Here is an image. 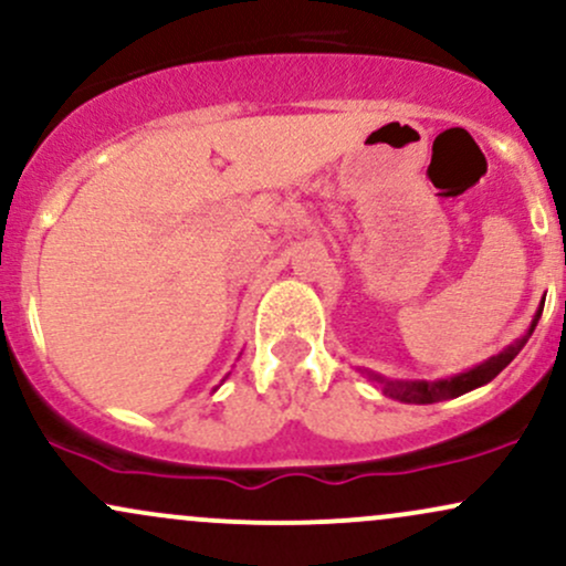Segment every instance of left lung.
<instances>
[{
	"instance_id": "left-lung-1",
	"label": "left lung",
	"mask_w": 566,
	"mask_h": 566,
	"mask_svg": "<svg viewBox=\"0 0 566 566\" xmlns=\"http://www.w3.org/2000/svg\"><path fill=\"white\" fill-rule=\"evenodd\" d=\"M543 303L545 297L537 305L535 316H532L530 327L524 329L522 335L516 337V340L509 343L500 354L490 356V359H484L482 365H473L469 369H463V373L458 375H450V378H439V380H391L386 378V375H378L373 373V369H361V375H367L369 380L378 382L380 391L388 396V399H396L401 401V405H433V401H447V399H458V396L473 391V388H482L490 382L492 378H497L500 373H503L505 367L511 365L513 359H516V354L527 346V340L535 333L537 322H541V314H543Z\"/></svg>"
}]
</instances>
